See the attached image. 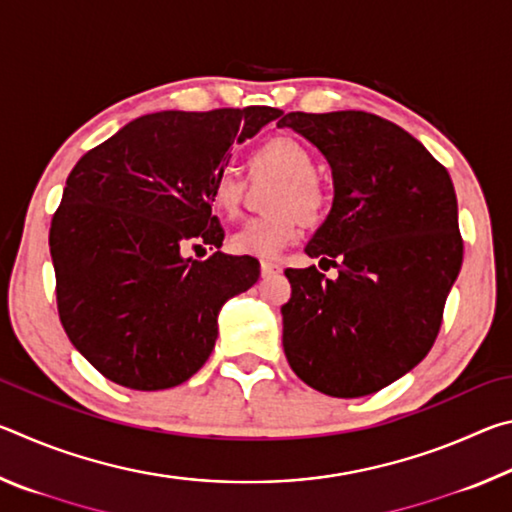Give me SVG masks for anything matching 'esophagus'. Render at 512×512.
Returning <instances> with one entry per match:
<instances>
[{"label": "esophagus", "instance_id": "obj_1", "mask_svg": "<svg viewBox=\"0 0 512 512\" xmlns=\"http://www.w3.org/2000/svg\"><path fill=\"white\" fill-rule=\"evenodd\" d=\"M259 268H262L264 277H271V275H277L282 271V266L275 264V262H262V264H259Z\"/></svg>", "mask_w": 512, "mask_h": 512}]
</instances>
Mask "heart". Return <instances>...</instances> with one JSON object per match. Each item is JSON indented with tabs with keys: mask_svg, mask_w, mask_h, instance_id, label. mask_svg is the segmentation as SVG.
<instances>
[{
	"mask_svg": "<svg viewBox=\"0 0 512 512\" xmlns=\"http://www.w3.org/2000/svg\"><path fill=\"white\" fill-rule=\"evenodd\" d=\"M253 176H277L271 210L275 214L248 219L228 239V248L237 255L273 259L291 246L300 235V221L314 225L323 219L327 192L316 176V158L296 137L282 135L266 140L250 153ZM246 183L237 169L223 167L212 180V205L235 216L244 198Z\"/></svg>",
	"mask_w": 512,
	"mask_h": 512,
	"instance_id": "b5f03b06",
	"label": "heart"
}]
</instances>
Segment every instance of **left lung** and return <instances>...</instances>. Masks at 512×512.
I'll use <instances>...</instances> for the list:
<instances>
[{"label": "left lung", "mask_w": 512, "mask_h": 512, "mask_svg": "<svg viewBox=\"0 0 512 512\" xmlns=\"http://www.w3.org/2000/svg\"><path fill=\"white\" fill-rule=\"evenodd\" d=\"M334 176V205L307 244L336 280L287 268L282 345L291 370L332 397L377 393L427 357L463 264L447 169L393 121L363 110L287 112Z\"/></svg>", "instance_id": "8db88e82"}]
</instances>
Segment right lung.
I'll list each match as a JSON object with an SVG mask.
<instances>
[{
    "instance_id": "1",
    "label": "right lung",
    "mask_w": 512,
    "mask_h": 512,
    "mask_svg": "<svg viewBox=\"0 0 512 512\" xmlns=\"http://www.w3.org/2000/svg\"><path fill=\"white\" fill-rule=\"evenodd\" d=\"M280 115L268 106L153 112L76 162L49 250L60 323L103 377L162 391L210 359L221 305L259 277L257 259L219 250L212 180L232 144ZM203 245L217 253L182 257Z\"/></svg>"
}]
</instances>
